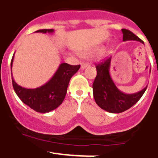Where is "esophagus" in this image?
Instances as JSON below:
<instances>
[{"mask_svg": "<svg viewBox=\"0 0 158 158\" xmlns=\"http://www.w3.org/2000/svg\"><path fill=\"white\" fill-rule=\"evenodd\" d=\"M89 63H86V62H85V63H82V64H81V69H82V70H83V69H85L86 68V67L87 66H89Z\"/></svg>", "mask_w": 158, "mask_h": 158, "instance_id": "obj_1", "label": "esophagus"}]
</instances>
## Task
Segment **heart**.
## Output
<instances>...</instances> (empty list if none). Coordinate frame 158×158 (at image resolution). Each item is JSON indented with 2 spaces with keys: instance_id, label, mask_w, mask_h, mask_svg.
Instances as JSON below:
<instances>
[{
  "instance_id": "heart-1",
  "label": "heart",
  "mask_w": 158,
  "mask_h": 158,
  "mask_svg": "<svg viewBox=\"0 0 158 158\" xmlns=\"http://www.w3.org/2000/svg\"><path fill=\"white\" fill-rule=\"evenodd\" d=\"M100 50H102V49H100Z\"/></svg>"
}]
</instances>
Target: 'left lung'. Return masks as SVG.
<instances>
[{
    "label": "left lung",
    "instance_id": "8db88e82",
    "mask_svg": "<svg viewBox=\"0 0 158 158\" xmlns=\"http://www.w3.org/2000/svg\"><path fill=\"white\" fill-rule=\"evenodd\" d=\"M123 41L144 42L131 31L122 29ZM111 56L96 65L97 76L93 83V94L97 105L109 113H120L127 110L137 103L146 91L147 86L135 94H125L118 89L110 76Z\"/></svg>",
    "mask_w": 158,
    "mask_h": 158
}]
</instances>
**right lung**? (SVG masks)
Listing matches in <instances>:
<instances>
[{
    "mask_svg": "<svg viewBox=\"0 0 158 158\" xmlns=\"http://www.w3.org/2000/svg\"><path fill=\"white\" fill-rule=\"evenodd\" d=\"M35 32L53 33V29L38 30ZM15 53L11 61V69ZM80 65L62 63L52 78L42 86L35 89H27L15 82L12 74V86L20 100L38 113H46L54 110L63 102L71 78L79 71Z\"/></svg>",
    "mask_w": 158,
    "mask_h": 158,
    "instance_id": "1",
    "label": "right lung"
}]
</instances>
